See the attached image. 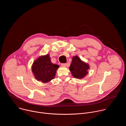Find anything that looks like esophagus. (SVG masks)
<instances>
[{"label":"esophagus","instance_id":"obj_1","mask_svg":"<svg viewBox=\"0 0 126 126\" xmlns=\"http://www.w3.org/2000/svg\"><path fill=\"white\" fill-rule=\"evenodd\" d=\"M66 65H67L66 63H62V64H61V66H62V67H65Z\"/></svg>","mask_w":126,"mask_h":126}]
</instances>
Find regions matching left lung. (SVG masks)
<instances>
[{"label": "left lung", "instance_id": "1", "mask_svg": "<svg viewBox=\"0 0 126 126\" xmlns=\"http://www.w3.org/2000/svg\"><path fill=\"white\" fill-rule=\"evenodd\" d=\"M70 71L74 77L78 79L84 78L88 73L89 65L82 61L77 56H74L70 65Z\"/></svg>", "mask_w": 126, "mask_h": 126}]
</instances>
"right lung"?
<instances>
[{
	"label": "right lung",
	"mask_w": 126,
	"mask_h": 126,
	"mask_svg": "<svg viewBox=\"0 0 126 126\" xmlns=\"http://www.w3.org/2000/svg\"><path fill=\"white\" fill-rule=\"evenodd\" d=\"M59 67V65L51 62L49 55L47 54L39 57L33 62L32 71L36 80L47 83L54 79Z\"/></svg>",
	"instance_id": "right-lung-1"
}]
</instances>
